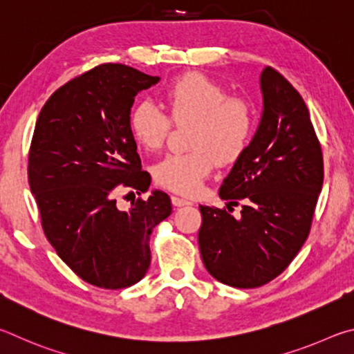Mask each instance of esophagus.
<instances>
[{
	"instance_id": "obj_1",
	"label": "esophagus",
	"mask_w": 354,
	"mask_h": 354,
	"mask_svg": "<svg viewBox=\"0 0 354 354\" xmlns=\"http://www.w3.org/2000/svg\"><path fill=\"white\" fill-rule=\"evenodd\" d=\"M171 202L174 207H185V205H191V202L187 199H182L178 196H171Z\"/></svg>"
}]
</instances>
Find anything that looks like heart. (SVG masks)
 Returning a JSON list of instances; mask_svg holds the SVG:
<instances>
[{
  "label": "heart",
  "instance_id": "b5f03b06",
  "mask_svg": "<svg viewBox=\"0 0 354 354\" xmlns=\"http://www.w3.org/2000/svg\"><path fill=\"white\" fill-rule=\"evenodd\" d=\"M176 124L191 122L189 147L185 153H169L153 167L160 187L193 196L212 174L216 160L222 165L236 161L250 145L255 111L243 97L228 96L218 80L202 73H188L161 91ZM133 140L146 151H158L171 130V120L151 101L135 105L129 116Z\"/></svg>",
  "mask_w": 354,
  "mask_h": 354
}]
</instances>
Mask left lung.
I'll return each instance as SVG.
<instances>
[{
  "mask_svg": "<svg viewBox=\"0 0 354 354\" xmlns=\"http://www.w3.org/2000/svg\"><path fill=\"white\" fill-rule=\"evenodd\" d=\"M263 115L247 151L221 185V199L243 202L241 218L201 205L199 247L209 275L233 288L278 277L311 230L324 185V157L305 101L274 68L261 73Z\"/></svg>",
  "mask_w": 354,
  "mask_h": 354,
  "instance_id": "obj_1",
  "label": "left lung"
}]
</instances>
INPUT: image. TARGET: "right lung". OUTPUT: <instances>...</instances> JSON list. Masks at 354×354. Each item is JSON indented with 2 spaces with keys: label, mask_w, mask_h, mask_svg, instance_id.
I'll return each mask as SVG.
<instances>
[{
  "label": "right lung",
  "mask_w": 354,
  "mask_h": 354,
  "mask_svg": "<svg viewBox=\"0 0 354 354\" xmlns=\"http://www.w3.org/2000/svg\"><path fill=\"white\" fill-rule=\"evenodd\" d=\"M158 80L127 65H99L54 91L37 118L28 178L43 232L62 261L93 286L138 283L151 264L153 227L172 212L158 189L129 209L116 203L122 189L141 194L151 185L129 116L135 96Z\"/></svg>",
  "instance_id": "obj_1"
}]
</instances>
